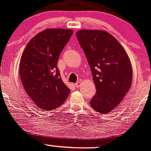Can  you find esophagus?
Here are the masks:
<instances>
[{
	"label": "esophagus",
	"instance_id": "obj_1",
	"mask_svg": "<svg viewBox=\"0 0 151 151\" xmlns=\"http://www.w3.org/2000/svg\"><path fill=\"white\" fill-rule=\"evenodd\" d=\"M81 84V83L80 82V81H78V82H76V84H75V86H76V87H80Z\"/></svg>",
	"mask_w": 151,
	"mask_h": 151
}]
</instances>
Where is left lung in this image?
I'll return each instance as SVG.
<instances>
[{"mask_svg": "<svg viewBox=\"0 0 151 151\" xmlns=\"http://www.w3.org/2000/svg\"><path fill=\"white\" fill-rule=\"evenodd\" d=\"M76 36L96 85V93L90 105L101 114L109 113L121 103L131 86L133 68L128 55L106 31L81 29Z\"/></svg>", "mask_w": 151, "mask_h": 151, "instance_id": "obj_1", "label": "left lung"}]
</instances>
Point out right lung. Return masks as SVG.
<instances>
[{"instance_id":"right-lung-1","label":"right lung","mask_w":151,"mask_h":151,"mask_svg":"<svg viewBox=\"0 0 151 151\" xmlns=\"http://www.w3.org/2000/svg\"><path fill=\"white\" fill-rule=\"evenodd\" d=\"M73 33L67 29L43 30L29 41L21 55L19 74L23 87L41 110L50 111L58 107L70 94L57 64Z\"/></svg>"}]
</instances>
